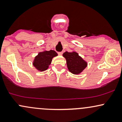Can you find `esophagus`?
<instances>
[{"instance_id":"1","label":"esophagus","mask_w":122,"mask_h":122,"mask_svg":"<svg viewBox=\"0 0 122 122\" xmlns=\"http://www.w3.org/2000/svg\"><path fill=\"white\" fill-rule=\"evenodd\" d=\"M62 52H58V55H60V56H62Z\"/></svg>"}]
</instances>
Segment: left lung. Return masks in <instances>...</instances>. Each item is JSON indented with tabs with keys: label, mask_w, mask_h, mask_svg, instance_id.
Masks as SVG:
<instances>
[{
	"label": "left lung",
	"mask_w": 122,
	"mask_h": 122,
	"mask_svg": "<svg viewBox=\"0 0 122 122\" xmlns=\"http://www.w3.org/2000/svg\"><path fill=\"white\" fill-rule=\"evenodd\" d=\"M62 56L66 59L69 71L74 75H80L86 68L88 63L75 51H65Z\"/></svg>",
	"instance_id": "obj_1"
}]
</instances>
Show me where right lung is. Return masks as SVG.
<instances>
[{
	"label": "right lung",
	"mask_w": 122,
	"mask_h": 122,
	"mask_svg": "<svg viewBox=\"0 0 122 122\" xmlns=\"http://www.w3.org/2000/svg\"><path fill=\"white\" fill-rule=\"evenodd\" d=\"M58 56V54L54 50H50L47 51L43 50L39 52L34 57L33 61V65L39 72H43L49 68L51 64L52 59Z\"/></svg>",
	"instance_id": "right-lung-1"
}]
</instances>
